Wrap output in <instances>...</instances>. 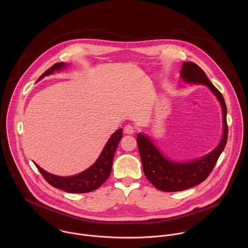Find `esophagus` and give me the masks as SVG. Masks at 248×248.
Wrapping results in <instances>:
<instances>
[{
    "instance_id": "1",
    "label": "esophagus",
    "mask_w": 248,
    "mask_h": 248,
    "mask_svg": "<svg viewBox=\"0 0 248 248\" xmlns=\"http://www.w3.org/2000/svg\"><path fill=\"white\" fill-rule=\"evenodd\" d=\"M136 133V129L132 125H127L124 127V134L126 135H134Z\"/></svg>"
}]
</instances>
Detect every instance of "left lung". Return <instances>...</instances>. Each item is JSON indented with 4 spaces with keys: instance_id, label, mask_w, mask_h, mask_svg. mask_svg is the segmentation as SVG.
I'll return each mask as SVG.
<instances>
[{
    "instance_id": "8db88e82",
    "label": "left lung",
    "mask_w": 248,
    "mask_h": 248,
    "mask_svg": "<svg viewBox=\"0 0 248 248\" xmlns=\"http://www.w3.org/2000/svg\"><path fill=\"white\" fill-rule=\"evenodd\" d=\"M180 76L184 82L207 86L216 95L222 109L223 135L219 144L208 155L190 162H176L165 157L145 135L139 134L137 142L144 174L156 189L163 192L183 191L204 181L212 172L228 137L227 108L224 98L207 78L205 72L195 63L184 62Z\"/></svg>"
}]
</instances>
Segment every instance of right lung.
<instances>
[{
    "instance_id": "1",
    "label": "right lung",
    "mask_w": 248,
    "mask_h": 248,
    "mask_svg": "<svg viewBox=\"0 0 248 248\" xmlns=\"http://www.w3.org/2000/svg\"><path fill=\"white\" fill-rule=\"evenodd\" d=\"M66 67L67 66L64 62L56 63L51 68L45 71L38 78V81L43 79L45 76H47L55 71H60ZM122 129H119L114 134H112L94 164L78 175L72 177H59L46 172L36 163L34 164L44 178L55 188H58L68 193L76 194L94 191L99 188L110 175L113 156L118 143L122 139Z\"/></svg>"
}]
</instances>
